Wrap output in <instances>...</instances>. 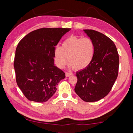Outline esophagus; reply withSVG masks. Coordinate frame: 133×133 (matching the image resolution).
Returning <instances> with one entry per match:
<instances>
[{
  "instance_id": "1",
  "label": "esophagus",
  "mask_w": 133,
  "mask_h": 133,
  "mask_svg": "<svg viewBox=\"0 0 133 133\" xmlns=\"http://www.w3.org/2000/svg\"><path fill=\"white\" fill-rule=\"evenodd\" d=\"M73 75L71 73H68V72H66V77H68L69 76H70L71 75Z\"/></svg>"
}]
</instances>
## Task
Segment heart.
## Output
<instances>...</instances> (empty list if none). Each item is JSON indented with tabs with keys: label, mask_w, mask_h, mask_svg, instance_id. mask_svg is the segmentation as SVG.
I'll list each match as a JSON object with an SVG mask.
<instances>
[{
	"label": "heart",
	"mask_w": 133,
	"mask_h": 133,
	"mask_svg": "<svg viewBox=\"0 0 133 133\" xmlns=\"http://www.w3.org/2000/svg\"><path fill=\"white\" fill-rule=\"evenodd\" d=\"M94 52L95 45L91 39L70 36L63 43L62 48L55 49V61L60 68H63L68 61L70 68L81 70L91 63Z\"/></svg>",
	"instance_id": "1"
}]
</instances>
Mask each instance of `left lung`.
Masks as SVG:
<instances>
[{"label":"left lung","mask_w":133,"mask_h":133,"mask_svg":"<svg viewBox=\"0 0 133 133\" xmlns=\"http://www.w3.org/2000/svg\"><path fill=\"white\" fill-rule=\"evenodd\" d=\"M95 45L91 63L76 72L77 77L75 91L81 99L94 102L106 96L117 78L119 56L114 42L102 33L83 30Z\"/></svg>","instance_id":"left-lung-1"}]
</instances>
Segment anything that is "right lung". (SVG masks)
<instances>
[{
  "instance_id": "add662e5",
  "label": "right lung",
  "mask_w": 133,
  "mask_h": 133,
  "mask_svg": "<svg viewBox=\"0 0 133 133\" xmlns=\"http://www.w3.org/2000/svg\"><path fill=\"white\" fill-rule=\"evenodd\" d=\"M71 29L42 28L25 36L16 49L17 85L28 100L46 102L55 93L65 73L54 64L55 47Z\"/></svg>"
}]
</instances>
